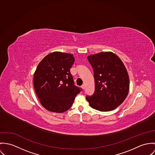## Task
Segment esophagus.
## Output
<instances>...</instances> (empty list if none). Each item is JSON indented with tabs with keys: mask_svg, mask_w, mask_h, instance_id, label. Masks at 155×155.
Listing matches in <instances>:
<instances>
[{
	"mask_svg": "<svg viewBox=\"0 0 155 155\" xmlns=\"http://www.w3.org/2000/svg\"><path fill=\"white\" fill-rule=\"evenodd\" d=\"M81 88H82L83 89H84V88H85V85H84V84H83V85L81 86Z\"/></svg>",
	"mask_w": 155,
	"mask_h": 155,
	"instance_id": "1",
	"label": "esophagus"
}]
</instances>
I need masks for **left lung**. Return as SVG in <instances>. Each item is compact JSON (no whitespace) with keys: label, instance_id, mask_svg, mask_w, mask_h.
I'll list each match as a JSON object with an SVG mask.
<instances>
[{"label":"left lung","instance_id":"8db88e82","mask_svg":"<svg viewBox=\"0 0 155 155\" xmlns=\"http://www.w3.org/2000/svg\"><path fill=\"white\" fill-rule=\"evenodd\" d=\"M87 59L94 71L95 91L93 96H86L87 101L92 108L99 111L116 109L129 91V77L125 65L110 52L91 54Z\"/></svg>","mask_w":155,"mask_h":155}]
</instances>
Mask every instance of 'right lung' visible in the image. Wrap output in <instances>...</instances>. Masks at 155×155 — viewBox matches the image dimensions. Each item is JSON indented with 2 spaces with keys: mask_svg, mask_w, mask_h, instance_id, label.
<instances>
[{
  "mask_svg": "<svg viewBox=\"0 0 155 155\" xmlns=\"http://www.w3.org/2000/svg\"><path fill=\"white\" fill-rule=\"evenodd\" d=\"M74 61L72 54L54 52L38 64L33 78L35 91L41 105L49 111H67L81 90L74 85L70 72Z\"/></svg>",
  "mask_w": 155,
  "mask_h": 155,
  "instance_id": "1",
  "label": "right lung"
}]
</instances>
